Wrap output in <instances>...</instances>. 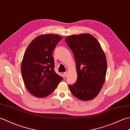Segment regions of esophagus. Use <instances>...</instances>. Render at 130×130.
<instances>
[{
  "label": "esophagus",
  "instance_id": "1",
  "mask_svg": "<svg viewBox=\"0 0 130 130\" xmlns=\"http://www.w3.org/2000/svg\"><path fill=\"white\" fill-rule=\"evenodd\" d=\"M68 72H65L64 73H63V75H64L65 77H67L68 76Z\"/></svg>",
  "mask_w": 130,
  "mask_h": 130
}]
</instances>
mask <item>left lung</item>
Masks as SVG:
<instances>
[{
    "label": "left lung",
    "mask_w": 130,
    "mask_h": 130,
    "mask_svg": "<svg viewBox=\"0 0 130 130\" xmlns=\"http://www.w3.org/2000/svg\"><path fill=\"white\" fill-rule=\"evenodd\" d=\"M65 41L74 54L76 82L69 85L73 94L84 101L92 100L100 92L107 72L106 57L96 38L89 34L73 35Z\"/></svg>",
    "instance_id": "obj_1"
}]
</instances>
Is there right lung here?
<instances>
[{"instance_id":"obj_1","label":"right lung","mask_w":130,"mask_h":130,"mask_svg":"<svg viewBox=\"0 0 130 130\" xmlns=\"http://www.w3.org/2000/svg\"><path fill=\"white\" fill-rule=\"evenodd\" d=\"M55 34L41 35L29 44L21 63L23 82L29 92L38 98H44L53 92L62 77L55 73L52 54L62 39Z\"/></svg>"}]
</instances>
